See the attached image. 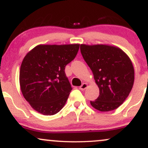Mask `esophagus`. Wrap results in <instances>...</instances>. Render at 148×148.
<instances>
[{
	"instance_id": "34e87169",
	"label": "esophagus",
	"mask_w": 148,
	"mask_h": 148,
	"mask_svg": "<svg viewBox=\"0 0 148 148\" xmlns=\"http://www.w3.org/2000/svg\"><path fill=\"white\" fill-rule=\"evenodd\" d=\"M87 87H88V84H86V83H84V84H83L81 86H80L79 89L81 90H84L85 89L87 88Z\"/></svg>"
}]
</instances>
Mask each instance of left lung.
Masks as SVG:
<instances>
[{"mask_svg":"<svg viewBox=\"0 0 148 148\" xmlns=\"http://www.w3.org/2000/svg\"><path fill=\"white\" fill-rule=\"evenodd\" d=\"M84 60L94 75L99 95L91 105L100 111L118 108L130 95L134 85L132 61L120 49L108 45L80 47Z\"/></svg>","mask_w":148,"mask_h":148,"instance_id":"8db88e82","label":"left lung"}]
</instances>
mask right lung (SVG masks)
<instances>
[{"mask_svg": "<svg viewBox=\"0 0 148 148\" xmlns=\"http://www.w3.org/2000/svg\"><path fill=\"white\" fill-rule=\"evenodd\" d=\"M79 49V45H38L23 58L19 73L22 94L38 113L52 115L63 108L72 90L64 69Z\"/></svg>", "mask_w": 148, "mask_h": 148, "instance_id": "add662e5", "label": "right lung"}]
</instances>
